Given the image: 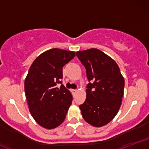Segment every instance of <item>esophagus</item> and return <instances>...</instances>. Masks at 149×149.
Returning a JSON list of instances; mask_svg holds the SVG:
<instances>
[{
	"instance_id": "esophagus-1",
	"label": "esophagus",
	"mask_w": 149,
	"mask_h": 149,
	"mask_svg": "<svg viewBox=\"0 0 149 149\" xmlns=\"http://www.w3.org/2000/svg\"><path fill=\"white\" fill-rule=\"evenodd\" d=\"M71 92H73V94H76L78 91H77L76 90H71Z\"/></svg>"
}]
</instances>
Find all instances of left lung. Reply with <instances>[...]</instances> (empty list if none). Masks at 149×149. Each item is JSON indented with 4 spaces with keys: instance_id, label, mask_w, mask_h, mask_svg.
<instances>
[{
    "instance_id": "1",
    "label": "left lung",
    "mask_w": 149,
    "mask_h": 149,
    "mask_svg": "<svg viewBox=\"0 0 149 149\" xmlns=\"http://www.w3.org/2000/svg\"><path fill=\"white\" fill-rule=\"evenodd\" d=\"M76 56L85 67L86 100L79 106L83 119L100 127L110 123L118 112L124 94L125 80L111 57L96 48L78 51Z\"/></svg>"
}]
</instances>
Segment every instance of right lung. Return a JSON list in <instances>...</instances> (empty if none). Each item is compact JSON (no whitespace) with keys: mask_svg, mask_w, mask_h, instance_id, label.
Wrapping results in <instances>:
<instances>
[{"mask_svg":"<svg viewBox=\"0 0 149 149\" xmlns=\"http://www.w3.org/2000/svg\"><path fill=\"white\" fill-rule=\"evenodd\" d=\"M76 52L58 48L48 49L38 57L25 78L24 90L29 111L39 125L47 130L64 122L73 96L61 85L62 68Z\"/></svg>","mask_w":149,"mask_h":149,"instance_id":"obj_1","label":"right lung"}]
</instances>
